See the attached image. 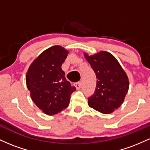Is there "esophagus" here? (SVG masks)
Wrapping results in <instances>:
<instances>
[{"instance_id": "1", "label": "esophagus", "mask_w": 150, "mask_h": 150, "mask_svg": "<svg viewBox=\"0 0 150 150\" xmlns=\"http://www.w3.org/2000/svg\"><path fill=\"white\" fill-rule=\"evenodd\" d=\"M82 82H78L75 84V87H76L77 89H80L81 87H82Z\"/></svg>"}]
</instances>
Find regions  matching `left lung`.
<instances>
[{"label": "left lung", "instance_id": "8db88e82", "mask_svg": "<svg viewBox=\"0 0 150 150\" xmlns=\"http://www.w3.org/2000/svg\"><path fill=\"white\" fill-rule=\"evenodd\" d=\"M97 76L95 92L88 98L89 107L109 114L123 104L129 88L128 75L111 53L101 51L89 56L84 53Z\"/></svg>", "mask_w": 150, "mask_h": 150}]
</instances>
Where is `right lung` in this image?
Wrapping results in <instances>:
<instances>
[{
    "instance_id": "obj_1",
    "label": "right lung",
    "mask_w": 150,
    "mask_h": 150,
    "mask_svg": "<svg viewBox=\"0 0 150 150\" xmlns=\"http://www.w3.org/2000/svg\"><path fill=\"white\" fill-rule=\"evenodd\" d=\"M68 51L61 46L46 49L31 63L26 74V84L37 106L49 116L68 107L75 87L66 80L61 68Z\"/></svg>"
}]
</instances>
